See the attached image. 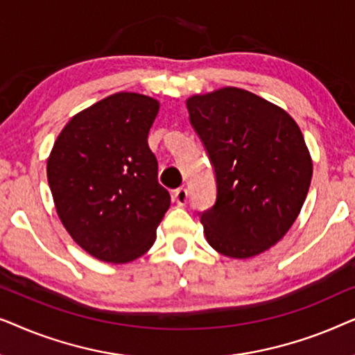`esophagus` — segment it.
I'll return each mask as SVG.
<instances>
[{"label": "esophagus", "instance_id": "34e87169", "mask_svg": "<svg viewBox=\"0 0 355 355\" xmlns=\"http://www.w3.org/2000/svg\"><path fill=\"white\" fill-rule=\"evenodd\" d=\"M174 200H176V203L178 205H181V207H184L187 203V198H189V192H187V189H184V187H179V189H176V191H174Z\"/></svg>", "mask_w": 355, "mask_h": 355}]
</instances>
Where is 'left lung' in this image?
I'll list each match as a JSON object with an SVG mask.
<instances>
[{
    "label": "left lung",
    "mask_w": 355,
    "mask_h": 355,
    "mask_svg": "<svg viewBox=\"0 0 355 355\" xmlns=\"http://www.w3.org/2000/svg\"><path fill=\"white\" fill-rule=\"evenodd\" d=\"M186 105L216 176V202L200 216L208 244L231 259L268 250L297 220L312 181L297 123L237 87L192 95Z\"/></svg>",
    "instance_id": "obj_1"
}]
</instances>
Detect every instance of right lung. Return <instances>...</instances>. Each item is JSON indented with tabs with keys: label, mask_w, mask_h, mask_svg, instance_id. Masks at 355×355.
I'll return each mask as SVG.
<instances>
[{
	"label": "right lung",
	"mask_w": 355,
	"mask_h": 355,
	"mask_svg": "<svg viewBox=\"0 0 355 355\" xmlns=\"http://www.w3.org/2000/svg\"><path fill=\"white\" fill-rule=\"evenodd\" d=\"M158 110V100L134 92L106 96L72 116L48 157L62 226L101 261L142 257L171 203L147 142Z\"/></svg>",
	"instance_id": "add662e5"
}]
</instances>
